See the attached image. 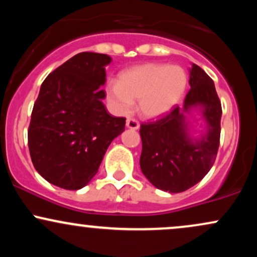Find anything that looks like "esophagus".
I'll return each instance as SVG.
<instances>
[{"label":"esophagus","mask_w":257,"mask_h":257,"mask_svg":"<svg viewBox=\"0 0 257 257\" xmlns=\"http://www.w3.org/2000/svg\"><path fill=\"white\" fill-rule=\"evenodd\" d=\"M125 124H126V128L134 129V131H137V129H139V126H140L139 122L135 118H128L126 119Z\"/></svg>","instance_id":"esophagus-1"}]
</instances>
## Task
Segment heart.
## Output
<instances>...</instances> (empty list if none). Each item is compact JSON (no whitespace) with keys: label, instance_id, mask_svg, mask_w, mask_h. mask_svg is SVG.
<instances>
[{"label":"heart","instance_id":"heart-1","mask_svg":"<svg viewBox=\"0 0 257 257\" xmlns=\"http://www.w3.org/2000/svg\"><path fill=\"white\" fill-rule=\"evenodd\" d=\"M187 73L179 65L143 64L120 73L106 85V96L118 114L138 108L147 118H159L179 104L187 88Z\"/></svg>","mask_w":257,"mask_h":257}]
</instances>
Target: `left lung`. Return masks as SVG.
<instances>
[{
	"label": "left lung",
	"instance_id": "8db88e82",
	"mask_svg": "<svg viewBox=\"0 0 257 257\" xmlns=\"http://www.w3.org/2000/svg\"><path fill=\"white\" fill-rule=\"evenodd\" d=\"M191 89L184 106L163 118L141 124V172L155 187L170 193L188 190L213 167L220 145L221 102L213 79L198 65L190 69ZM199 109L206 133L198 138L189 134L187 114Z\"/></svg>",
	"mask_w": 257,
	"mask_h": 257
}]
</instances>
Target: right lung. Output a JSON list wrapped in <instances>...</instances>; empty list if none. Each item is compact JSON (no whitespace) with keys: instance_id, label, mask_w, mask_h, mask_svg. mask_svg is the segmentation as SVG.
Returning a JSON list of instances; mask_svg holds the SVG:
<instances>
[{"instance_id":"add662e5","label":"right lung","mask_w":257,"mask_h":257,"mask_svg":"<svg viewBox=\"0 0 257 257\" xmlns=\"http://www.w3.org/2000/svg\"><path fill=\"white\" fill-rule=\"evenodd\" d=\"M106 54L83 52L47 76L28 132L31 161L38 174L65 190L89 184L125 118L106 111L102 99Z\"/></svg>"}]
</instances>
